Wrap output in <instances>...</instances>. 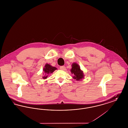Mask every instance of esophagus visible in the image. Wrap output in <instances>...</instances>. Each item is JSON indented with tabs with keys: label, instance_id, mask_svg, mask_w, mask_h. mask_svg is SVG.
Listing matches in <instances>:
<instances>
[{
	"label": "esophagus",
	"instance_id": "esophagus-1",
	"mask_svg": "<svg viewBox=\"0 0 128 128\" xmlns=\"http://www.w3.org/2000/svg\"><path fill=\"white\" fill-rule=\"evenodd\" d=\"M60 68L61 69V70H66V67L64 66H62L60 67Z\"/></svg>",
	"mask_w": 128,
	"mask_h": 128
}]
</instances>
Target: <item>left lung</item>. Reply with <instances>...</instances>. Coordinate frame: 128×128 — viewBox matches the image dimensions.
I'll return each instance as SVG.
<instances>
[{"mask_svg": "<svg viewBox=\"0 0 128 128\" xmlns=\"http://www.w3.org/2000/svg\"><path fill=\"white\" fill-rule=\"evenodd\" d=\"M72 68L70 70L72 73L74 75L73 79L76 80H80L84 78L83 72L80 70L79 65L76 63H73L72 65Z\"/></svg>", "mask_w": 128, "mask_h": 128, "instance_id": "1", "label": "left lung"}]
</instances>
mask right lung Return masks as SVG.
Wrapping results in <instances>:
<instances>
[{
    "label": "right lung",
    "instance_id": "right-lung-1",
    "mask_svg": "<svg viewBox=\"0 0 128 128\" xmlns=\"http://www.w3.org/2000/svg\"><path fill=\"white\" fill-rule=\"evenodd\" d=\"M56 69V67H53L48 64H46L43 69L44 73V75L43 77V79H46L49 74L53 73Z\"/></svg>",
    "mask_w": 128,
    "mask_h": 128
}]
</instances>
